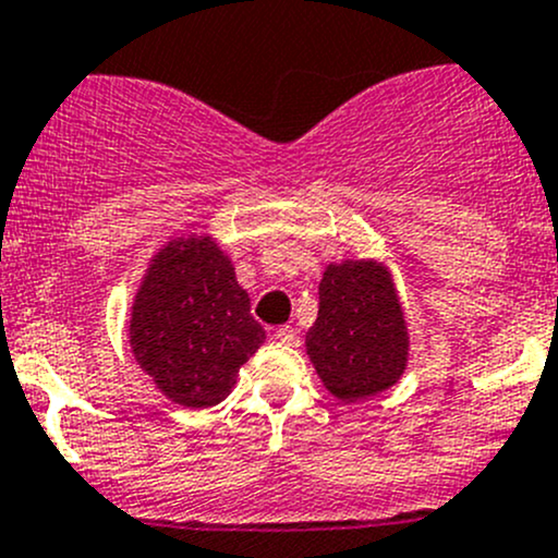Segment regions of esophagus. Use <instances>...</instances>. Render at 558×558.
<instances>
[{
  "mask_svg": "<svg viewBox=\"0 0 558 558\" xmlns=\"http://www.w3.org/2000/svg\"><path fill=\"white\" fill-rule=\"evenodd\" d=\"M275 340L283 342V345H300V335H296L294 326H280V329H275Z\"/></svg>",
  "mask_w": 558,
  "mask_h": 558,
  "instance_id": "obj_1",
  "label": "esophagus"
}]
</instances>
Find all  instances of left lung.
Returning a JSON list of instances; mask_svg holds the SVG:
<instances>
[{"label": "left lung", "mask_w": 558, "mask_h": 558, "mask_svg": "<svg viewBox=\"0 0 558 558\" xmlns=\"http://www.w3.org/2000/svg\"><path fill=\"white\" fill-rule=\"evenodd\" d=\"M305 348L320 384L342 402L397 384L408 367L410 337L388 267L375 258L329 264Z\"/></svg>", "instance_id": "8db88e82"}]
</instances>
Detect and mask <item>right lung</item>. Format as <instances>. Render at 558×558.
Wrapping results in <instances>:
<instances>
[{
  "instance_id": "add662e5",
  "label": "right lung",
  "mask_w": 558,
  "mask_h": 558,
  "mask_svg": "<svg viewBox=\"0 0 558 558\" xmlns=\"http://www.w3.org/2000/svg\"><path fill=\"white\" fill-rule=\"evenodd\" d=\"M264 337L216 240L174 238L150 258L129 315V345L170 402H223Z\"/></svg>"
}]
</instances>
